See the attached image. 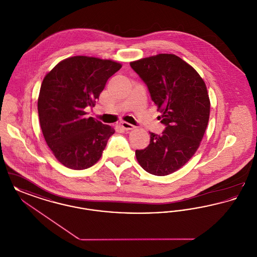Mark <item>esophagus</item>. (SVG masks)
I'll list each match as a JSON object with an SVG mask.
<instances>
[{"label":"esophagus","instance_id":"34e87169","mask_svg":"<svg viewBox=\"0 0 257 257\" xmlns=\"http://www.w3.org/2000/svg\"><path fill=\"white\" fill-rule=\"evenodd\" d=\"M120 126H121V128H123L124 130H133L135 128L134 125H132L130 123L125 122V121L120 122Z\"/></svg>","mask_w":257,"mask_h":257}]
</instances>
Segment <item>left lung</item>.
I'll list each match as a JSON object with an SVG mask.
<instances>
[{
	"label": "left lung",
	"instance_id": "1",
	"mask_svg": "<svg viewBox=\"0 0 257 257\" xmlns=\"http://www.w3.org/2000/svg\"><path fill=\"white\" fill-rule=\"evenodd\" d=\"M147 85L166 128L149 132L150 143L136 150L145 171L165 176L181 169L200 146L210 115L207 87L196 69L173 54H158L130 62Z\"/></svg>",
	"mask_w": 257,
	"mask_h": 257
}]
</instances>
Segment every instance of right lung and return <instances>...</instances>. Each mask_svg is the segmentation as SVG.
<instances>
[{
    "label": "right lung",
    "instance_id": "right-lung-1",
    "mask_svg": "<svg viewBox=\"0 0 257 257\" xmlns=\"http://www.w3.org/2000/svg\"><path fill=\"white\" fill-rule=\"evenodd\" d=\"M119 62L75 56L60 61L45 75L37 101L42 134L56 159L71 170H86L102 156L115 131L93 117L86 107L96 99Z\"/></svg>",
    "mask_w": 257,
    "mask_h": 257
}]
</instances>
